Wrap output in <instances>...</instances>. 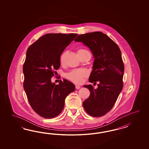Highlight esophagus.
<instances>
[{
	"label": "esophagus",
	"instance_id": "esophagus-1",
	"mask_svg": "<svg viewBox=\"0 0 149 149\" xmlns=\"http://www.w3.org/2000/svg\"><path fill=\"white\" fill-rule=\"evenodd\" d=\"M75 87H76V88H77V89H80L81 87H80V86H79V85H75Z\"/></svg>",
	"mask_w": 149,
	"mask_h": 149
}]
</instances>
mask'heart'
Returning <instances> with one entry per match:
<instances>
[{
    "instance_id": "b5f03b06",
    "label": "heart",
    "mask_w": 149,
    "mask_h": 149,
    "mask_svg": "<svg viewBox=\"0 0 149 149\" xmlns=\"http://www.w3.org/2000/svg\"><path fill=\"white\" fill-rule=\"evenodd\" d=\"M88 52L87 51L84 49H80L77 51V54H82ZM64 58V54H62L60 57V62L61 63H63ZM87 71L85 69H80V70H75L72 71V72L68 73L67 77L68 79L75 83H80L82 81L83 77L86 75Z\"/></svg>"
}]
</instances>
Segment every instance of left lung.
<instances>
[{
	"mask_svg": "<svg viewBox=\"0 0 149 149\" xmlns=\"http://www.w3.org/2000/svg\"><path fill=\"white\" fill-rule=\"evenodd\" d=\"M74 41L81 42L90 49L95 58L89 82L96 84L84 85L90 91L83 102L86 113L94 117L105 115L113 108L123 88L124 65L117 44L102 32L79 35Z\"/></svg>",
	"mask_w": 149,
	"mask_h": 149,
	"instance_id": "8db88e82",
	"label": "left lung"
}]
</instances>
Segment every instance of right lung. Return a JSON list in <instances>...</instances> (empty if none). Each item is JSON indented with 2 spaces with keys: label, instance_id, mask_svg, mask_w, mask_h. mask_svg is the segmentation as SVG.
<instances>
[{
  "label": "right lung",
  "instance_id": "1",
  "mask_svg": "<svg viewBox=\"0 0 149 149\" xmlns=\"http://www.w3.org/2000/svg\"><path fill=\"white\" fill-rule=\"evenodd\" d=\"M77 34L49 33L40 37L27 51L23 67V88L32 109L41 116H58L64 107L66 97L75 89L66 79L58 85L51 82L60 67V57Z\"/></svg>",
  "mask_w": 149,
  "mask_h": 149
}]
</instances>
